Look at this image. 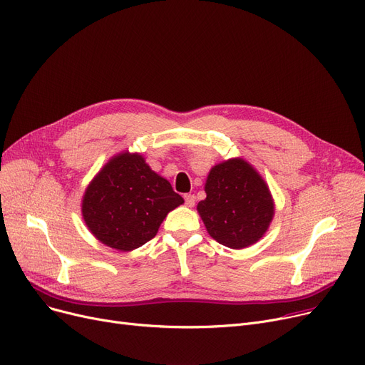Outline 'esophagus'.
I'll return each instance as SVG.
<instances>
[{"instance_id": "1", "label": "esophagus", "mask_w": 365, "mask_h": 365, "mask_svg": "<svg viewBox=\"0 0 365 365\" xmlns=\"http://www.w3.org/2000/svg\"><path fill=\"white\" fill-rule=\"evenodd\" d=\"M185 204H186V207L192 208V207L195 205V197L190 195V194H186V195H185Z\"/></svg>"}]
</instances>
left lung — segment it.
I'll use <instances>...</instances> for the list:
<instances>
[{
  "mask_svg": "<svg viewBox=\"0 0 365 365\" xmlns=\"http://www.w3.org/2000/svg\"><path fill=\"white\" fill-rule=\"evenodd\" d=\"M205 200L197 205L208 235L219 244L241 250L256 244L275 215L269 186L244 158H229L210 170Z\"/></svg>",
  "mask_w": 365,
  "mask_h": 365,
  "instance_id": "left-lung-1",
  "label": "left lung"
}]
</instances>
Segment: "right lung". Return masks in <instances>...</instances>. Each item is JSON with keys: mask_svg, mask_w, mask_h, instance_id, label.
I'll use <instances>...</instances> for the list:
<instances>
[{"mask_svg": "<svg viewBox=\"0 0 365 365\" xmlns=\"http://www.w3.org/2000/svg\"><path fill=\"white\" fill-rule=\"evenodd\" d=\"M183 202L142 153L123 150L86 187L81 213L96 240L131 252L155 237L167 215Z\"/></svg>", "mask_w": 365, "mask_h": 365, "instance_id": "obj_1", "label": "right lung"}]
</instances>
